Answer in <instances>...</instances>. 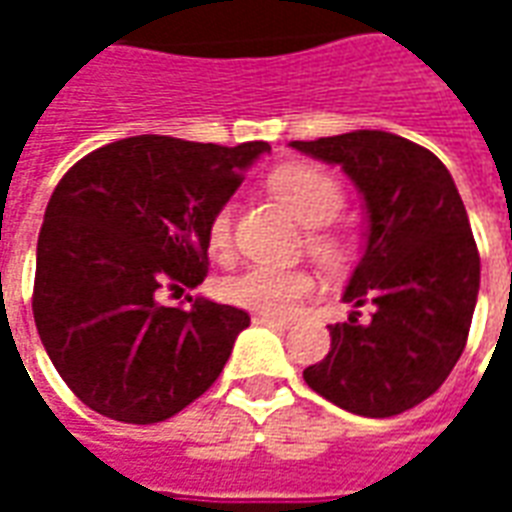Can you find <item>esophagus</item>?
I'll return each instance as SVG.
<instances>
[{
	"label": "esophagus",
	"instance_id": "1",
	"mask_svg": "<svg viewBox=\"0 0 512 512\" xmlns=\"http://www.w3.org/2000/svg\"><path fill=\"white\" fill-rule=\"evenodd\" d=\"M252 321H255L257 326H274V329H290V321H285V318H271V315H255Z\"/></svg>",
	"mask_w": 512,
	"mask_h": 512
}]
</instances>
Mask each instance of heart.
<instances>
[{"instance_id": "obj_1", "label": "heart", "mask_w": 512, "mask_h": 512, "mask_svg": "<svg viewBox=\"0 0 512 512\" xmlns=\"http://www.w3.org/2000/svg\"><path fill=\"white\" fill-rule=\"evenodd\" d=\"M268 191L301 224H307V249L323 266L337 268L351 257V238L329 222L345 205V189L332 172L315 164H282L268 175ZM208 249L216 260L233 255V208L219 205L208 219ZM315 279L304 268L252 266L222 285V296L235 307L285 318L307 299Z\"/></svg>"}]
</instances>
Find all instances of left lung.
I'll list each match as a JSON object with an SVG mask.
<instances>
[{
	"label": "left lung",
	"instance_id": "1",
	"mask_svg": "<svg viewBox=\"0 0 512 512\" xmlns=\"http://www.w3.org/2000/svg\"><path fill=\"white\" fill-rule=\"evenodd\" d=\"M343 167L362 191L367 246L343 301L373 304L329 326L332 351L304 381L334 406L395 417L439 389L472 326L480 255L455 180L428 147L386 131L290 142Z\"/></svg>",
	"mask_w": 512,
	"mask_h": 512
}]
</instances>
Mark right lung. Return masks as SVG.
Listing matches in <instances>:
<instances>
[{"mask_svg": "<svg viewBox=\"0 0 512 512\" xmlns=\"http://www.w3.org/2000/svg\"><path fill=\"white\" fill-rule=\"evenodd\" d=\"M268 150L142 134L98 147L62 175L40 227L32 312L84 406L150 425L219 378L249 315L191 296L189 307H164L158 296L205 279L208 219Z\"/></svg>", "mask_w": 512, "mask_h": 512, "instance_id": "add662e5", "label": "right lung"}]
</instances>
